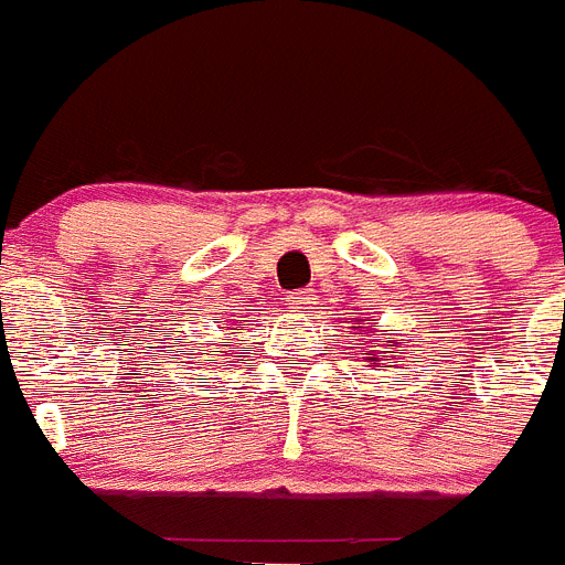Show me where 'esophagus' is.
I'll return each instance as SVG.
<instances>
[{"label":"esophagus","instance_id":"34e87169","mask_svg":"<svg viewBox=\"0 0 565 565\" xmlns=\"http://www.w3.org/2000/svg\"><path fill=\"white\" fill-rule=\"evenodd\" d=\"M315 291L311 288H300V291H288L286 294V306L291 311H309L311 302H315Z\"/></svg>","mask_w":565,"mask_h":565}]
</instances>
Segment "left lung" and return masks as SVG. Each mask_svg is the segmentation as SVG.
I'll use <instances>...</instances> for the list:
<instances>
[{"label": "left lung", "instance_id": "obj_1", "mask_svg": "<svg viewBox=\"0 0 565 565\" xmlns=\"http://www.w3.org/2000/svg\"><path fill=\"white\" fill-rule=\"evenodd\" d=\"M355 329H363V326H355ZM393 343L395 340H377V347L381 349H375V355L377 358H366V361H393V358H390V352H386V349H393Z\"/></svg>", "mask_w": 565, "mask_h": 565}]
</instances>
